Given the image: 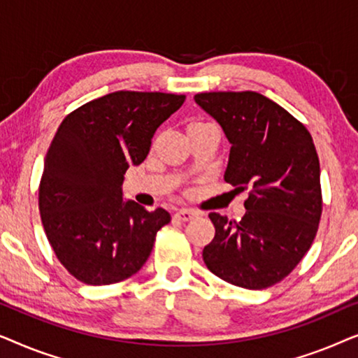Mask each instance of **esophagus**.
<instances>
[{
  "instance_id": "esophagus-1",
  "label": "esophagus",
  "mask_w": 358,
  "mask_h": 358,
  "mask_svg": "<svg viewBox=\"0 0 358 358\" xmlns=\"http://www.w3.org/2000/svg\"><path fill=\"white\" fill-rule=\"evenodd\" d=\"M197 212L195 210H190V208H180L176 212V218L180 220V222H189V220H192L194 217H197Z\"/></svg>"
}]
</instances>
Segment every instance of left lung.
I'll use <instances>...</instances> for the list:
<instances>
[{
	"mask_svg": "<svg viewBox=\"0 0 358 358\" xmlns=\"http://www.w3.org/2000/svg\"><path fill=\"white\" fill-rule=\"evenodd\" d=\"M194 99L231 143L224 180L239 192L249 189L239 222L208 215L215 238L203 248L205 266L249 290L275 285L310 251L320 227V158L310 131L254 91L200 92Z\"/></svg>",
	"mask_w": 358,
	"mask_h": 358,
	"instance_id": "obj_1",
	"label": "left lung"
}]
</instances>
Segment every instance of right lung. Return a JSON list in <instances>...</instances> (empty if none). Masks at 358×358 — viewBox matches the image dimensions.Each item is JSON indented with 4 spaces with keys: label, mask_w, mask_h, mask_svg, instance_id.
<instances>
[{
    "label": "right lung",
    "mask_w": 358,
    "mask_h": 358,
    "mask_svg": "<svg viewBox=\"0 0 358 358\" xmlns=\"http://www.w3.org/2000/svg\"><path fill=\"white\" fill-rule=\"evenodd\" d=\"M184 101V94L115 91L78 107L58 127L43 164L38 210L57 259L80 282L110 285L131 277L171 222L164 208L148 212L124 202L122 182Z\"/></svg>",
    "instance_id": "1"
}]
</instances>
